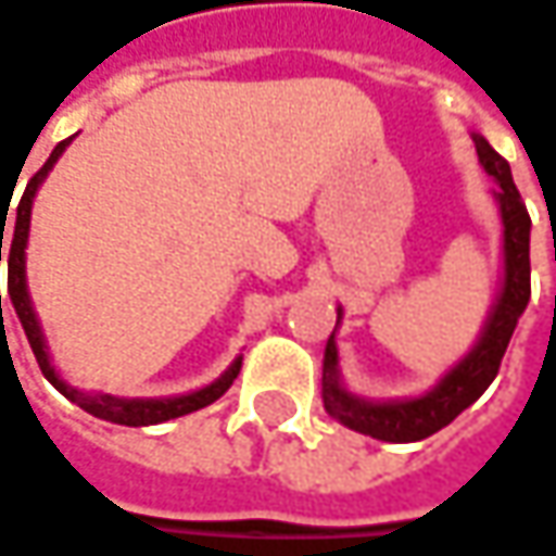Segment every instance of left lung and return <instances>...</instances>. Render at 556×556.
<instances>
[{
	"label": "left lung",
	"instance_id": "obj_1",
	"mask_svg": "<svg viewBox=\"0 0 556 556\" xmlns=\"http://www.w3.org/2000/svg\"><path fill=\"white\" fill-rule=\"evenodd\" d=\"M476 153H479V162L485 165L488 175L501 184V190L494 197L501 203V218H504V285L497 293L494 313L488 316L485 331L472 353L466 359H459L457 366L441 378V384L434 391L416 397V401L372 403L348 394L338 381V344L331 334L328 348H325V369H321V401H325V409L348 429L372 434L378 441H397V444L422 441L444 426H451L466 406L479 401L501 369V359L514 338L516 321L526 313V303L532 293V281H529V275H532V265H529L532 218L516 190L507 159L494 153L485 137H476ZM338 321H341V309H338Z\"/></svg>",
	"mask_w": 556,
	"mask_h": 556
}]
</instances>
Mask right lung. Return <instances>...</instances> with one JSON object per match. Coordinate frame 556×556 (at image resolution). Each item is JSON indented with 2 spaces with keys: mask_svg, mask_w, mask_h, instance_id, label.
<instances>
[{
  "mask_svg": "<svg viewBox=\"0 0 556 556\" xmlns=\"http://www.w3.org/2000/svg\"><path fill=\"white\" fill-rule=\"evenodd\" d=\"M71 143L62 140L52 155L46 159L40 172L27 181L24 193H21V203H17V215H14V231L9 240L2 243V231H5V208H2V225H0V263H2V247H5V256H9V296H12L14 313L21 319V328L30 341V350L40 363L42 375L52 381L55 391H62L71 403H77L80 409H87L90 416L105 419V422H115V426H159V422H168V419H178L187 416L193 409H203L208 403H215L231 384H235L237 372H240V359H235V366L222 375L218 381L206 384L203 391H193V394H184V397H168V401H122V397H112V394H84V391H74L71 384H65L59 372L52 369L49 363V353H46V341H42L40 321L37 313L30 306V293H27V281H24V247H27V231H30V206H34V197H37V187L42 178L49 175V168L55 165V159L65 153V147ZM0 319H2V293H0Z\"/></svg>",
  "mask_w": 556,
  "mask_h": 556,
  "instance_id": "obj_1",
  "label": "right lung"
}]
</instances>
